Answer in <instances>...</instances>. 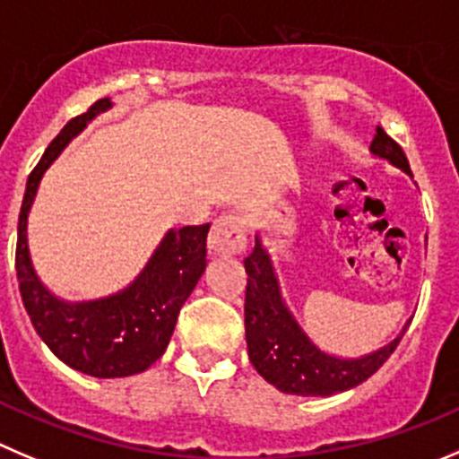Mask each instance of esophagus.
Masks as SVG:
<instances>
[{
	"label": "esophagus",
	"mask_w": 459,
	"mask_h": 459,
	"mask_svg": "<svg viewBox=\"0 0 459 459\" xmlns=\"http://www.w3.org/2000/svg\"><path fill=\"white\" fill-rule=\"evenodd\" d=\"M209 250L221 256H237L246 247V227L243 221L234 213L216 218L209 232Z\"/></svg>",
	"instance_id": "1"
}]
</instances>
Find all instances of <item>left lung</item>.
Listing matches in <instances>:
<instances>
[{
	"label": "left lung",
	"instance_id": "1",
	"mask_svg": "<svg viewBox=\"0 0 459 459\" xmlns=\"http://www.w3.org/2000/svg\"><path fill=\"white\" fill-rule=\"evenodd\" d=\"M372 155L387 160L392 167L410 171L403 148L377 126V134L369 146ZM246 340L247 356L256 372L286 394L298 396H331L351 390L378 372L396 344L403 338L408 322L392 342L360 358H338L322 351L307 331L299 326L295 316L281 298L273 256L261 237H255V250L246 261Z\"/></svg>",
	"mask_w": 459,
	"mask_h": 459
}]
</instances>
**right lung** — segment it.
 Here are the masks:
<instances>
[{"mask_svg":"<svg viewBox=\"0 0 459 459\" xmlns=\"http://www.w3.org/2000/svg\"><path fill=\"white\" fill-rule=\"evenodd\" d=\"M110 108V99H99L85 115L69 121L30 171L17 222L15 252L22 302L38 335L65 365L96 378L133 377L167 351L178 313L207 265L209 232V222L169 230L137 279L110 298L65 302L40 281L26 238V222L38 186L67 143L96 115Z\"/></svg>","mask_w":459,"mask_h":459,"instance_id":"obj_1","label":"right lung"}]
</instances>
